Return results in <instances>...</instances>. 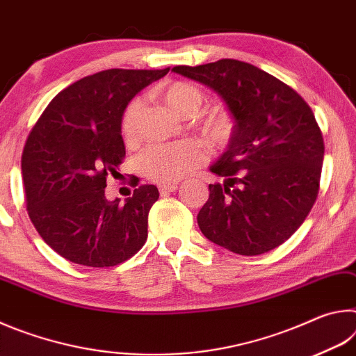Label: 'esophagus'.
<instances>
[{
  "mask_svg": "<svg viewBox=\"0 0 356 356\" xmlns=\"http://www.w3.org/2000/svg\"><path fill=\"white\" fill-rule=\"evenodd\" d=\"M159 190L161 193H170V191H176L177 190V184H160Z\"/></svg>",
  "mask_w": 356,
  "mask_h": 356,
  "instance_id": "obj_1",
  "label": "esophagus"
}]
</instances>
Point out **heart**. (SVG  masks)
<instances>
[{
  "instance_id": "1",
  "label": "heart",
  "mask_w": 356,
  "mask_h": 356,
  "mask_svg": "<svg viewBox=\"0 0 356 356\" xmlns=\"http://www.w3.org/2000/svg\"><path fill=\"white\" fill-rule=\"evenodd\" d=\"M160 99L182 118L193 116L204 104V92L186 81H170L159 89ZM141 99H134L120 118V135L127 143L136 140ZM196 130L212 146H225L234 131V119L225 108H213L197 119ZM204 160V149L196 141L156 144L141 156V171L156 182L171 184L185 177Z\"/></svg>"
}]
</instances>
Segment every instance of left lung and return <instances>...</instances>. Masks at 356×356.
<instances>
[{
    "mask_svg": "<svg viewBox=\"0 0 356 356\" xmlns=\"http://www.w3.org/2000/svg\"><path fill=\"white\" fill-rule=\"evenodd\" d=\"M176 74L221 95L236 119L227 150L210 171L197 225L210 242L242 256L275 250L303 225L317 200L323 136L311 106L278 78L256 65L220 59Z\"/></svg>",
    "mask_w": 356,
    "mask_h": 356,
    "instance_id": "8db88e82",
    "label": "left lung"
}]
</instances>
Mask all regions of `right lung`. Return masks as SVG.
I'll return each mask as SVG.
<instances>
[{"label":"right lung","mask_w":356,"mask_h":356,"mask_svg":"<svg viewBox=\"0 0 356 356\" xmlns=\"http://www.w3.org/2000/svg\"><path fill=\"white\" fill-rule=\"evenodd\" d=\"M168 72L110 69L84 76L63 89L29 131L22 154L28 215L45 243L67 261L113 267L146 243L159 188L141 185L120 204L106 200L105 186L125 156V106ZM131 182L136 186L140 179Z\"/></svg>","instance_id":"add662e5"}]
</instances>
